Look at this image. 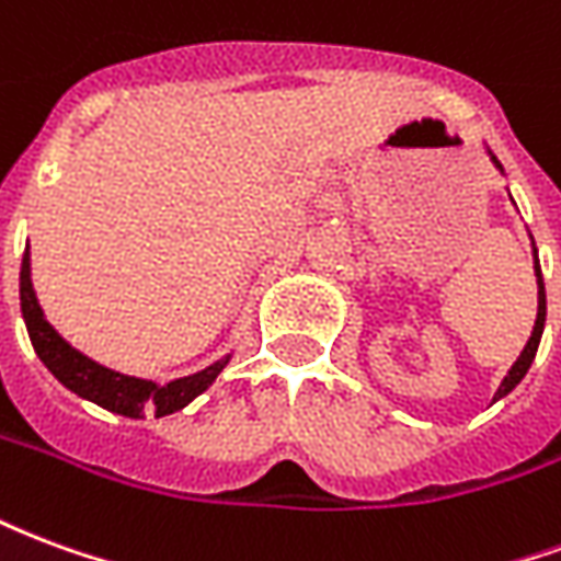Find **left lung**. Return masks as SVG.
I'll list each match as a JSON object with an SVG mask.
<instances>
[{"instance_id": "obj_1", "label": "left lung", "mask_w": 561, "mask_h": 561, "mask_svg": "<svg viewBox=\"0 0 561 561\" xmlns=\"http://www.w3.org/2000/svg\"><path fill=\"white\" fill-rule=\"evenodd\" d=\"M490 152V149H486ZM490 159H493V164L502 171V164H499V159H495L493 152H490ZM535 245V243H531ZM535 276H538V318H535V328H531V336L529 342H526V348L519 352L517 364L507 369V376L502 378V385H499V390H495V400H502V397H507L511 390L517 388L519 381H523V376L529 373L531 360H535V354H538V345H541V333H543V321H547V294H543V279H541V267H538V249H535Z\"/></svg>"}]
</instances>
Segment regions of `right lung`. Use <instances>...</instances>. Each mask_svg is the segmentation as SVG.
Here are the masks:
<instances>
[{"instance_id":"obj_1","label":"right lung","mask_w":561,"mask_h":561,"mask_svg":"<svg viewBox=\"0 0 561 561\" xmlns=\"http://www.w3.org/2000/svg\"><path fill=\"white\" fill-rule=\"evenodd\" d=\"M20 309H23V321H26V330H30L32 348L42 357V364L54 373L56 381L66 385L71 393H78L80 400L95 402V405H102V409L114 414H123V417H144L147 412H156V417H161V414L180 412L195 397H201L231 360V354H228V357H221V360L201 369L195 376L173 378L168 385H156L149 378L123 376L116 369L95 364L92 357L78 352L75 345H68L56 333L54 324L44 318V309L38 306L35 288H32L30 245H26L23 264H20Z\"/></svg>"}]
</instances>
